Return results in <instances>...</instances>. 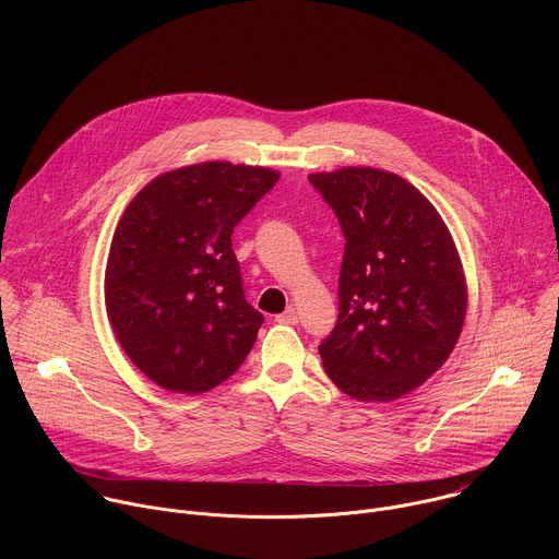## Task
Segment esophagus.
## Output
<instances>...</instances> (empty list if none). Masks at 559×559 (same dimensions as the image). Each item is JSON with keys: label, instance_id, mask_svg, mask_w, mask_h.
<instances>
[{"label": "esophagus", "instance_id": "34e87169", "mask_svg": "<svg viewBox=\"0 0 559 559\" xmlns=\"http://www.w3.org/2000/svg\"><path fill=\"white\" fill-rule=\"evenodd\" d=\"M278 323H287V325H296L298 323V309L294 305H289L281 316H276Z\"/></svg>", "mask_w": 559, "mask_h": 559}]
</instances>
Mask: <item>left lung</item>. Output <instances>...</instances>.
<instances>
[{
  "instance_id": "left-lung-1",
  "label": "left lung",
  "mask_w": 559,
  "mask_h": 559,
  "mask_svg": "<svg viewBox=\"0 0 559 559\" xmlns=\"http://www.w3.org/2000/svg\"><path fill=\"white\" fill-rule=\"evenodd\" d=\"M338 216V321L318 345L332 382L362 403L395 401L453 352L466 283L453 238L409 181L376 168L309 175Z\"/></svg>"
}]
</instances>
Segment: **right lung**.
I'll list each match as a JSON object with an SVG mask.
<instances>
[{
  "instance_id": "right-lung-1",
  "label": "right lung",
  "mask_w": 559,
  "mask_h": 559,
  "mask_svg": "<svg viewBox=\"0 0 559 559\" xmlns=\"http://www.w3.org/2000/svg\"><path fill=\"white\" fill-rule=\"evenodd\" d=\"M278 173L207 162L150 181L126 207L106 265V309L128 358L158 386L203 393L257 343L231 231Z\"/></svg>"
}]
</instances>
